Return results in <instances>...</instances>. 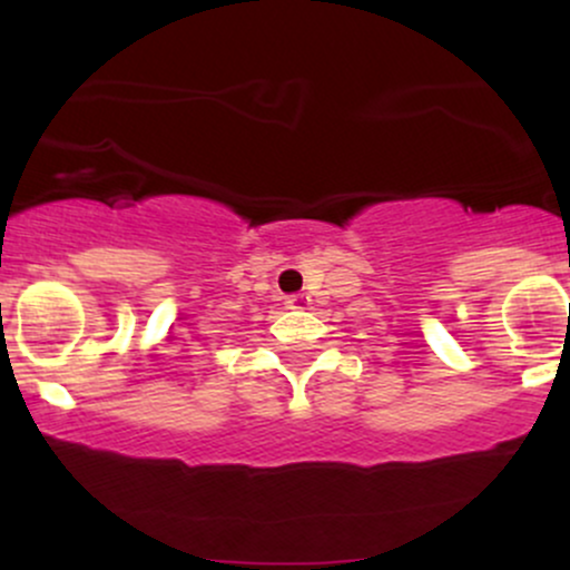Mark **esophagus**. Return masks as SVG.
I'll use <instances>...</instances> for the list:
<instances>
[{
    "label": "esophagus",
    "mask_w": 570,
    "mask_h": 570,
    "mask_svg": "<svg viewBox=\"0 0 570 570\" xmlns=\"http://www.w3.org/2000/svg\"><path fill=\"white\" fill-rule=\"evenodd\" d=\"M286 307H292V311H305V307H311V294H289V297H286Z\"/></svg>",
    "instance_id": "1"
}]
</instances>
